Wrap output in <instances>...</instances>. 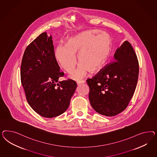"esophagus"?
I'll return each mask as SVG.
<instances>
[{
    "label": "esophagus",
    "mask_w": 157,
    "mask_h": 157,
    "mask_svg": "<svg viewBox=\"0 0 157 157\" xmlns=\"http://www.w3.org/2000/svg\"><path fill=\"white\" fill-rule=\"evenodd\" d=\"M85 83V81H79L76 82V83H77L78 85H81V84H82V83Z\"/></svg>",
    "instance_id": "34e87169"
}]
</instances>
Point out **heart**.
Instances as JSON below:
<instances>
[{"mask_svg": "<svg viewBox=\"0 0 157 157\" xmlns=\"http://www.w3.org/2000/svg\"><path fill=\"white\" fill-rule=\"evenodd\" d=\"M110 49V39L107 34L89 30L70 37L66 45H58L55 55L60 66L70 73L76 66L78 55L80 63L71 77L79 79L89 71L94 72L100 69L109 56Z\"/></svg>", "mask_w": 157, "mask_h": 157, "instance_id": "b5f03b06", "label": "heart"}]
</instances>
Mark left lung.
I'll use <instances>...</instances> for the list:
<instances>
[{
    "label": "left lung",
    "mask_w": 157,
    "mask_h": 157,
    "mask_svg": "<svg viewBox=\"0 0 157 157\" xmlns=\"http://www.w3.org/2000/svg\"><path fill=\"white\" fill-rule=\"evenodd\" d=\"M114 61L106 64L91 79L89 101L95 111L106 116H114L127 107L135 90L139 75L136 55L128 41L116 49Z\"/></svg>",
    "instance_id": "8db88e82"
}]
</instances>
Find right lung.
<instances>
[{
  "label": "right lung",
  "mask_w": 157,
  "mask_h": 157,
  "mask_svg": "<svg viewBox=\"0 0 157 157\" xmlns=\"http://www.w3.org/2000/svg\"><path fill=\"white\" fill-rule=\"evenodd\" d=\"M63 75L55 58L52 36L41 34L25 51L21 80L29 104L44 117L59 116L70 105L77 85L71 79L59 82Z\"/></svg>",
  "instance_id": "add662e5"
}]
</instances>
